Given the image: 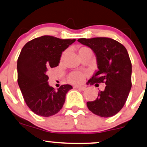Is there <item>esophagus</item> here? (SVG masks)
Listing matches in <instances>:
<instances>
[{
	"instance_id": "obj_1",
	"label": "esophagus",
	"mask_w": 147,
	"mask_h": 147,
	"mask_svg": "<svg viewBox=\"0 0 147 147\" xmlns=\"http://www.w3.org/2000/svg\"><path fill=\"white\" fill-rule=\"evenodd\" d=\"M74 88L76 89H79V90H86V87L85 86H75Z\"/></svg>"
}]
</instances>
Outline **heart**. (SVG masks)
Segmentation results:
<instances>
[{"mask_svg":"<svg viewBox=\"0 0 147 147\" xmlns=\"http://www.w3.org/2000/svg\"><path fill=\"white\" fill-rule=\"evenodd\" d=\"M85 49H88V48H86V47H82L81 48H79V52L85 50ZM65 55V52H64L61 57V60L64 58ZM84 78H85V75H84L83 72H72L68 75L69 82H70L71 83L73 84H81L82 82H84Z\"/></svg>","mask_w":147,"mask_h":147,"instance_id":"b5f03b06","label":"heart"}]
</instances>
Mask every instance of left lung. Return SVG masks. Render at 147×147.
<instances>
[{
	"instance_id": "left-lung-1",
	"label": "left lung",
	"mask_w": 147,
	"mask_h": 147,
	"mask_svg": "<svg viewBox=\"0 0 147 147\" xmlns=\"http://www.w3.org/2000/svg\"><path fill=\"white\" fill-rule=\"evenodd\" d=\"M95 52L99 70L89 79L92 84H105L95 100L86 103L92 113L102 117H112L120 111L131 90L132 65L125 47L106 37L79 38Z\"/></svg>"
}]
</instances>
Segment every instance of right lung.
Returning a JSON list of instances; mask_svg holds the SVG:
<instances>
[{
    "label": "right lung",
    "instance_id": "obj_1",
    "mask_svg": "<svg viewBox=\"0 0 147 147\" xmlns=\"http://www.w3.org/2000/svg\"><path fill=\"white\" fill-rule=\"evenodd\" d=\"M75 41L42 36L22 48L17 61L18 84L27 106L35 114L50 117L63 107L72 86L65 84L55 90L49 86L47 73L59 65L62 52Z\"/></svg>",
    "mask_w": 147,
    "mask_h": 147
}]
</instances>
